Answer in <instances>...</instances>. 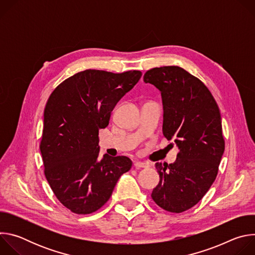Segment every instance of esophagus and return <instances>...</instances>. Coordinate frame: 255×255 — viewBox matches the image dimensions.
Returning a JSON list of instances; mask_svg holds the SVG:
<instances>
[{
    "label": "esophagus",
    "instance_id": "esophagus-1",
    "mask_svg": "<svg viewBox=\"0 0 255 255\" xmlns=\"http://www.w3.org/2000/svg\"><path fill=\"white\" fill-rule=\"evenodd\" d=\"M134 166L137 167V168H140V167L146 168V167H149V163L143 162V161H135V162H134Z\"/></svg>",
    "mask_w": 255,
    "mask_h": 255
}]
</instances>
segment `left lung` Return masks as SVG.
<instances>
[{"label": "left lung", "instance_id": "obj_1", "mask_svg": "<svg viewBox=\"0 0 255 255\" xmlns=\"http://www.w3.org/2000/svg\"><path fill=\"white\" fill-rule=\"evenodd\" d=\"M143 81L160 91L162 132L179 149L174 163H155L160 179L151 198L165 211L185 212L202 200L218 173L225 149L219 107L209 89L179 66L151 68Z\"/></svg>", "mask_w": 255, "mask_h": 255}]
</instances>
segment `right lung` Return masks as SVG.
I'll return each mask as SVG.
<instances>
[{
  "mask_svg": "<svg viewBox=\"0 0 255 255\" xmlns=\"http://www.w3.org/2000/svg\"><path fill=\"white\" fill-rule=\"evenodd\" d=\"M141 76L140 70L87 69L50 95L40 142L44 174L58 201L71 212L87 215L99 210L131 168L127 156L105 154L99 159V130L109 125L116 104Z\"/></svg>",
  "mask_w": 255,
  "mask_h": 255,
  "instance_id": "1",
  "label": "right lung"
}]
</instances>
